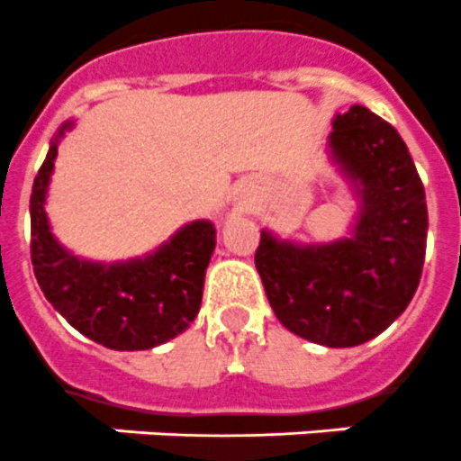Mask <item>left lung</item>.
<instances>
[{
  "mask_svg": "<svg viewBox=\"0 0 461 461\" xmlns=\"http://www.w3.org/2000/svg\"><path fill=\"white\" fill-rule=\"evenodd\" d=\"M330 153L357 192L352 236L302 246L262 231L255 267L283 327L320 346L352 348L385 331L413 299L427 202L403 139L369 109L336 115Z\"/></svg>",
  "mask_w": 461,
  "mask_h": 461,
  "instance_id": "left-lung-1",
  "label": "left lung"
}]
</instances>
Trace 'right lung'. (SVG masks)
Wrapping results in <instances>:
<instances>
[{
  "mask_svg": "<svg viewBox=\"0 0 461 461\" xmlns=\"http://www.w3.org/2000/svg\"><path fill=\"white\" fill-rule=\"evenodd\" d=\"M62 125L58 139L69 130ZM50 143L30 197L32 264L39 287L71 327L111 350H148L181 334L197 318L215 227L197 220L143 259L97 264L67 253L46 218V190L58 158Z\"/></svg>",
  "mask_w": 461,
  "mask_h": 461,
  "instance_id": "right-lung-1",
  "label": "right lung"
}]
</instances>
